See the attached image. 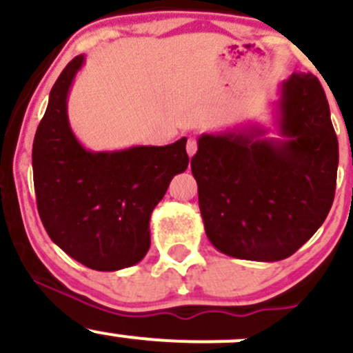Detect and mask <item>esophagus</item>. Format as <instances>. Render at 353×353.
Instances as JSON below:
<instances>
[{"mask_svg":"<svg viewBox=\"0 0 353 353\" xmlns=\"http://www.w3.org/2000/svg\"><path fill=\"white\" fill-rule=\"evenodd\" d=\"M186 150H188V155H190V157H193L194 154H196V150H198V140H196V138H194V137L188 138Z\"/></svg>","mask_w":353,"mask_h":353,"instance_id":"esophagus-1","label":"esophagus"}]
</instances>
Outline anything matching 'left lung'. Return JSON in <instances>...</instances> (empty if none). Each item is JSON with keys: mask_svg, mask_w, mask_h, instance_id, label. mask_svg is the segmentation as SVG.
<instances>
[{"mask_svg": "<svg viewBox=\"0 0 353 353\" xmlns=\"http://www.w3.org/2000/svg\"><path fill=\"white\" fill-rule=\"evenodd\" d=\"M280 134H201L191 159L210 243L251 261H280L328 216L336 188L338 140L321 83L294 73L282 83Z\"/></svg>", "mask_w": 353, "mask_h": 353, "instance_id": "left-lung-1", "label": "left lung"}]
</instances>
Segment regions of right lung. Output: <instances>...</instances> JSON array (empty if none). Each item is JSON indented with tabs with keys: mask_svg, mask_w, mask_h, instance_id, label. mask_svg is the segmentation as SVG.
<instances>
[{
	"mask_svg": "<svg viewBox=\"0 0 353 353\" xmlns=\"http://www.w3.org/2000/svg\"><path fill=\"white\" fill-rule=\"evenodd\" d=\"M83 56L56 80L32 148L46 232L68 256L99 272L137 265L150 248V215L170 179L190 163L186 138L165 147L88 152L68 123L66 99Z\"/></svg>",
	"mask_w": 353,
	"mask_h": 353,
	"instance_id": "add662e5",
	"label": "right lung"
}]
</instances>
